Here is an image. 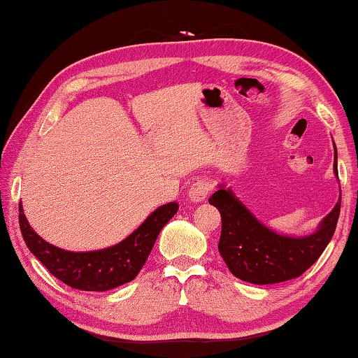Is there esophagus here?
Here are the masks:
<instances>
[{
  "mask_svg": "<svg viewBox=\"0 0 358 358\" xmlns=\"http://www.w3.org/2000/svg\"><path fill=\"white\" fill-rule=\"evenodd\" d=\"M210 189H211V184L207 179H198L196 182H193L192 187H189L188 196L193 202H202L210 194Z\"/></svg>",
  "mask_w": 358,
  "mask_h": 358,
  "instance_id": "34e87169",
  "label": "esophagus"
}]
</instances>
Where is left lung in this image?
I'll use <instances>...</instances> for the list:
<instances>
[{
	"instance_id": "8db88e82",
	"label": "left lung",
	"mask_w": 358,
	"mask_h": 358,
	"mask_svg": "<svg viewBox=\"0 0 358 358\" xmlns=\"http://www.w3.org/2000/svg\"><path fill=\"white\" fill-rule=\"evenodd\" d=\"M334 173L338 176L337 150ZM208 202L222 217L217 249L230 272L243 281L273 284L303 275L320 258L337 227L341 196L318 230L303 238L282 236L267 229L233 196L231 189L220 188Z\"/></svg>"
}]
</instances>
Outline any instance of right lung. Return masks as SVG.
Instances as JSON below:
<instances>
[{
	"mask_svg": "<svg viewBox=\"0 0 358 358\" xmlns=\"http://www.w3.org/2000/svg\"><path fill=\"white\" fill-rule=\"evenodd\" d=\"M176 202L165 203L117 245L97 252H68L46 243L29 225L20 203V229L36 259L55 278L78 290L105 292L133 281L155 245L159 231L178 213Z\"/></svg>",
	"mask_w": 358,
	"mask_h": 358,
	"instance_id": "obj_1",
	"label": "right lung"
}]
</instances>
